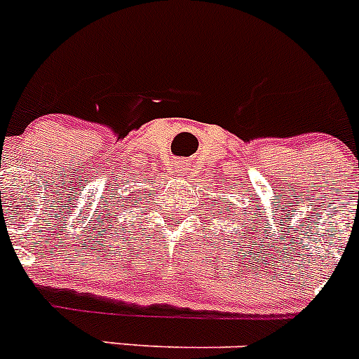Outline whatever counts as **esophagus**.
I'll use <instances>...</instances> for the list:
<instances>
[{
  "mask_svg": "<svg viewBox=\"0 0 359 359\" xmlns=\"http://www.w3.org/2000/svg\"><path fill=\"white\" fill-rule=\"evenodd\" d=\"M185 169H187V167H185V165H183V163L177 165V170H185Z\"/></svg>",
  "mask_w": 359,
  "mask_h": 359,
  "instance_id": "34e87169",
  "label": "esophagus"
}]
</instances>
